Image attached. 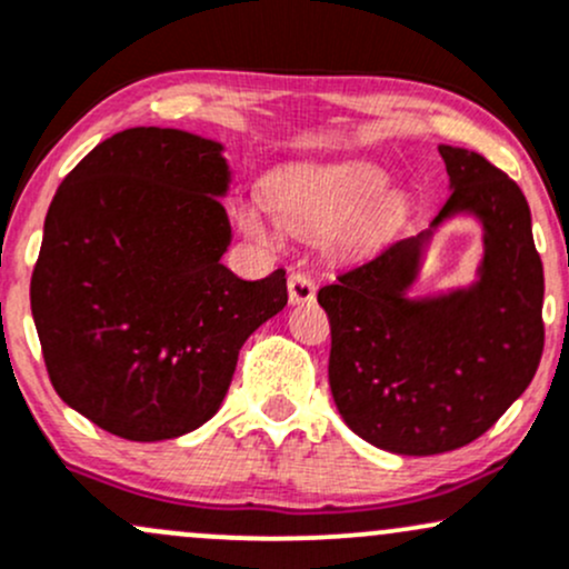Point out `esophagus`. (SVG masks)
Listing matches in <instances>:
<instances>
[{"label": "esophagus", "mask_w": 569, "mask_h": 569, "mask_svg": "<svg viewBox=\"0 0 569 569\" xmlns=\"http://www.w3.org/2000/svg\"><path fill=\"white\" fill-rule=\"evenodd\" d=\"M316 299V283L310 280V274L305 272H291L289 274V302L291 305H305Z\"/></svg>", "instance_id": "esophagus-1"}]
</instances>
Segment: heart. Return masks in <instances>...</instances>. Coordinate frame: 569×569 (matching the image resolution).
<instances>
[{
	"instance_id": "1",
	"label": "heart",
	"mask_w": 569,
	"mask_h": 569,
	"mask_svg": "<svg viewBox=\"0 0 569 569\" xmlns=\"http://www.w3.org/2000/svg\"><path fill=\"white\" fill-rule=\"evenodd\" d=\"M389 178L370 164H332L313 170L280 172L267 183V204L289 232L323 237L337 251L348 253L367 246L380 221L391 213L395 199H379ZM375 201L377 204L372 206ZM270 210L256 199L240 202L234 218L256 242H272L274 223Z\"/></svg>"
}]
</instances>
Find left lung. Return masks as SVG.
<instances>
[{
	"instance_id": "8db88e82",
	"label": "left lung",
	"mask_w": 569,
	"mask_h": 569,
	"mask_svg": "<svg viewBox=\"0 0 569 569\" xmlns=\"http://www.w3.org/2000/svg\"><path fill=\"white\" fill-rule=\"evenodd\" d=\"M451 197L421 234L391 242L318 291L332 327L329 386L342 421L399 457L480 437L527 391L542 356V261L527 197L476 151L437 148ZM457 214L485 232L479 278L410 298L431 234Z\"/></svg>"
}]
</instances>
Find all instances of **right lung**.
Instances as JSON below:
<instances>
[{"instance_id": "obj_1", "label": "right lung", "mask_w": 569, "mask_h": 569, "mask_svg": "<svg viewBox=\"0 0 569 569\" xmlns=\"http://www.w3.org/2000/svg\"><path fill=\"white\" fill-rule=\"evenodd\" d=\"M223 146L134 127L61 180L31 272V316L56 395L104 432L172 440L213 418L237 353L289 302L286 272L221 264Z\"/></svg>"}]
</instances>
